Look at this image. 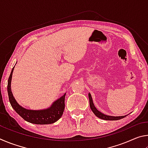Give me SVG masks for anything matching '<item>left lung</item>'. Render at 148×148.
<instances>
[{
  "label": "left lung",
  "mask_w": 148,
  "mask_h": 148,
  "mask_svg": "<svg viewBox=\"0 0 148 148\" xmlns=\"http://www.w3.org/2000/svg\"><path fill=\"white\" fill-rule=\"evenodd\" d=\"M89 104H90V108H91V110L93 112L95 116H97L99 118L104 120H110V121H114V120H119L124 118L125 117L127 116H107V115H105L102 114V112L99 111L96 108V107L93 104V102H92V99L91 97V95L90 93H89Z\"/></svg>",
  "instance_id": "left-lung-1"
}]
</instances>
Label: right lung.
<instances>
[{
    "label": "right lung",
    "mask_w": 148,
    "mask_h": 148,
    "mask_svg": "<svg viewBox=\"0 0 148 148\" xmlns=\"http://www.w3.org/2000/svg\"><path fill=\"white\" fill-rule=\"evenodd\" d=\"M14 69V67L12 69L9 76L7 88L10 102L15 111L25 121L37 125L51 124L61 118L64 109V99L66 93L55 101L48 108L44 110H32L25 109L17 103L11 91V81Z\"/></svg>",
    "instance_id": "obj_1"
}]
</instances>
